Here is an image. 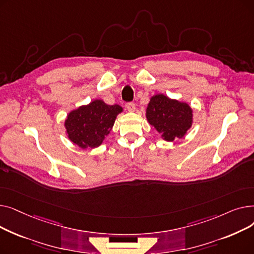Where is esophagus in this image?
<instances>
[{
	"label": "esophagus",
	"instance_id": "obj_1",
	"mask_svg": "<svg viewBox=\"0 0 254 254\" xmlns=\"http://www.w3.org/2000/svg\"><path fill=\"white\" fill-rule=\"evenodd\" d=\"M126 107H127V109L129 112H134V111L136 110V105H135L134 103H127V104L126 105Z\"/></svg>",
	"mask_w": 254,
	"mask_h": 254
}]
</instances>
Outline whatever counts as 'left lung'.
<instances>
[{"instance_id": "left-lung-1", "label": "left lung", "mask_w": 254, "mask_h": 254, "mask_svg": "<svg viewBox=\"0 0 254 254\" xmlns=\"http://www.w3.org/2000/svg\"><path fill=\"white\" fill-rule=\"evenodd\" d=\"M145 115L148 124L168 142L182 139L193 124V110L190 104L171 99L164 93L150 98Z\"/></svg>"}]
</instances>
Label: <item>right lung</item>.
<instances>
[{"label":"right lung","mask_w":254,"mask_h":254,"mask_svg":"<svg viewBox=\"0 0 254 254\" xmlns=\"http://www.w3.org/2000/svg\"><path fill=\"white\" fill-rule=\"evenodd\" d=\"M123 111L117 104L93 100L68 113L64 124L65 135L81 149L97 148L110 134L117 115Z\"/></svg>","instance_id":"1"}]
</instances>
